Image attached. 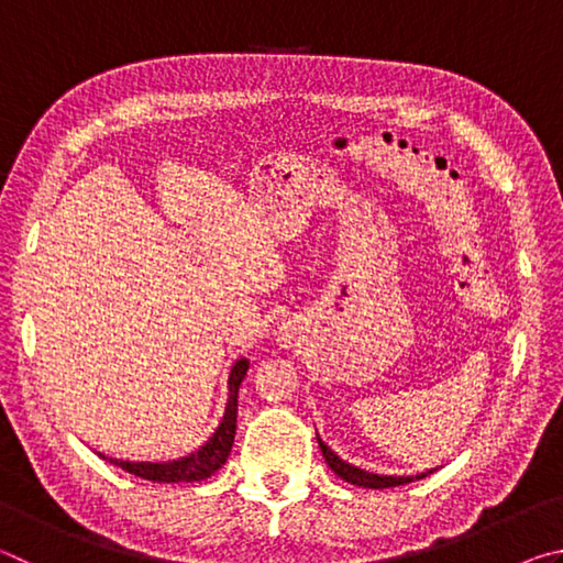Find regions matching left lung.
<instances>
[{
  "instance_id": "1",
  "label": "left lung",
  "mask_w": 563,
  "mask_h": 563,
  "mask_svg": "<svg viewBox=\"0 0 563 563\" xmlns=\"http://www.w3.org/2000/svg\"><path fill=\"white\" fill-rule=\"evenodd\" d=\"M318 444L322 450V456H325V462L332 472H335L340 479H345L350 484H357V487H365V489H387V487H402V484L412 482V479H424L427 474L432 472H422L417 476H385V474H373V472H365V470H357V466H352L347 462H342L340 456L330 450V446L320 440L318 437Z\"/></svg>"
}]
</instances>
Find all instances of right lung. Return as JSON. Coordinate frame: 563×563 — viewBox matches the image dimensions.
Instances as JSON below:
<instances>
[{
    "label": "right lung",
    "instance_id": "add662e5",
    "mask_svg": "<svg viewBox=\"0 0 563 563\" xmlns=\"http://www.w3.org/2000/svg\"><path fill=\"white\" fill-rule=\"evenodd\" d=\"M247 365H251V362L245 357L238 360L233 365L231 377H228V393L231 395H228L225 415L211 440H208L198 452L180 456V460H174V462H123V460H111V456H103V460H109L111 464L121 466V470H126L129 474H136L141 479H148V482L178 484V482L208 479V476L221 470L228 460V454L233 450L235 419H238V387L243 383Z\"/></svg>",
    "mask_w": 563,
    "mask_h": 563
}]
</instances>
